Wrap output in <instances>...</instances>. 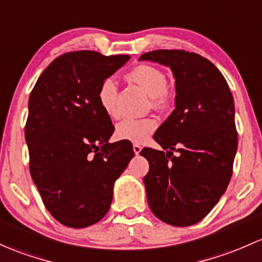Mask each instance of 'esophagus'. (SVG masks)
<instances>
[{"label": "esophagus", "mask_w": 262, "mask_h": 262, "mask_svg": "<svg viewBox=\"0 0 262 262\" xmlns=\"http://www.w3.org/2000/svg\"><path fill=\"white\" fill-rule=\"evenodd\" d=\"M133 151H134V154H136V155H139L140 151H142V146H140L139 144H134L133 145Z\"/></svg>", "instance_id": "esophagus-1"}]
</instances>
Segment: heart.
Masks as SVG:
<instances>
[{"instance_id":"obj_1","label":"heart","mask_w":262,"mask_h":262,"mask_svg":"<svg viewBox=\"0 0 262 262\" xmlns=\"http://www.w3.org/2000/svg\"><path fill=\"white\" fill-rule=\"evenodd\" d=\"M126 78L143 88L150 96L151 105L158 111H164L170 103L171 96L166 87V77L160 68L151 64H138L128 72ZM118 88L113 79L103 80L98 89V103L102 111L112 119L119 116L117 108ZM157 129V120L146 117L140 119L128 118L118 123L116 136L118 139L132 143H143Z\"/></svg>"}]
</instances>
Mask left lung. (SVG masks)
I'll return each mask as SVG.
<instances>
[{"label": "left lung", "mask_w": 262, "mask_h": 262, "mask_svg": "<svg viewBox=\"0 0 262 262\" xmlns=\"http://www.w3.org/2000/svg\"><path fill=\"white\" fill-rule=\"evenodd\" d=\"M139 61L173 72L175 109L153 138L163 150L144 148L150 210L173 226L203 220L228 188L237 149L234 98L221 72L200 54L158 50ZM177 153L173 155V151Z\"/></svg>", "instance_id": "left-lung-1"}]
</instances>
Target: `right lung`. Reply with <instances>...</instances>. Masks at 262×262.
Here are the masks:
<instances>
[{"label":"right lung","mask_w":262,"mask_h":262,"mask_svg":"<svg viewBox=\"0 0 262 262\" xmlns=\"http://www.w3.org/2000/svg\"><path fill=\"white\" fill-rule=\"evenodd\" d=\"M130 57L77 51L57 57L31 92L25 137L30 171L46 209L68 228L104 217L113 186L134 157L129 142L109 143L112 120L98 89Z\"/></svg>","instance_id":"right-lung-1"}]
</instances>
